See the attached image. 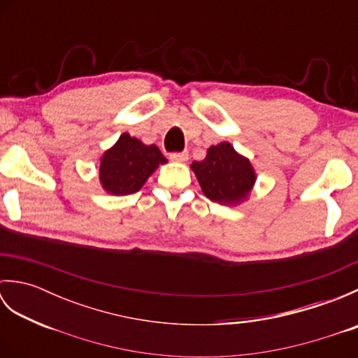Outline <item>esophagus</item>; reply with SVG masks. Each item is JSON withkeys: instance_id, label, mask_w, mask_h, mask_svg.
<instances>
[{"instance_id": "34e87169", "label": "esophagus", "mask_w": 358, "mask_h": 358, "mask_svg": "<svg viewBox=\"0 0 358 358\" xmlns=\"http://www.w3.org/2000/svg\"><path fill=\"white\" fill-rule=\"evenodd\" d=\"M169 158L172 159V162L185 163V162H187L189 154H187V152H173V154H171V155H169Z\"/></svg>"}]
</instances>
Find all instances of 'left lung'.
<instances>
[{"instance_id":"obj_1","label":"left lung","mask_w":358,"mask_h":358,"mask_svg":"<svg viewBox=\"0 0 358 358\" xmlns=\"http://www.w3.org/2000/svg\"><path fill=\"white\" fill-rule=\"evenodd\" d=\"M191 167L209 200L231 206L248 199L257 178L249 159L227 141L210 146L206 158L194 162Z\"/></svg>"}]
</instances>
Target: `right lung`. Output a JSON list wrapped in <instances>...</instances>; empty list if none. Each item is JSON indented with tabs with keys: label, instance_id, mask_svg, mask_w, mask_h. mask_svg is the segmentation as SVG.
Listing matches in <instances>:
<instances>
[{
	"label": "right lung",
	"instance_id": "1",
	"mask_svg": "<svg viewBox=\"0 0 358 358\" xmlns=\"http://www.w3.org/2000/svg\"><path fill=\"white\" fill-rule=\"evenodd\" d=\"M167 163L155 144H143L123 134L100 159V181L106 192L129 195L138 192L159 164Z\"/></svg>",
	"mask_w": 358,
	"mask_h": 358
}]
</instances>
